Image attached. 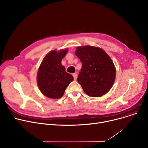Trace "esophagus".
I'll return each mask as SVG.
<instances>
[{"label":"esophagus","instance_id":"esophagus-1","mask_svg":"<svg viewBox=\"0 0 148 148\" xmlns=\"http://www.w3.org/2000/svg\"><path fill=\"white\" fill-rule=\"evenodd\" d=\"M73 77H74V80H76L77 79V74H75V73H74V74H73Z\"/></svg>","mask_w":148,"mask_h":148}]
</instances>
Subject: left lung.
Returning a JSON list of instances; mask_svg holds the SVG:
<instances>
[{"mask_svg": "<svg viewBox=\"0 0 148 148\" xmlns=\"http://www.w3.org/2000/svg\"><path fill=\"white\" fill-rule=\"evenodd\" d=\"M75 54L82 65L77 81L83 91L92 97L106 94L112 87L116 77L110 58L103 49L89 45L77 47Z\"/></svg>", "mask_w": 148, "mask_h": 148, "instance_id": "1", "label": "left lung"}]
</instances>
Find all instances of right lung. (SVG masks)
I'll list each match as a JSON object with an SVG mask.
<instances>
[{
	"label": "right lung",
	"mask_w": 148,
	"mask_h": 148,
	"mask_svg": "<svg viewBox=\"0 0 148 148\" xmlns=\"http://www.w3.org/2000/svg\"><path fill=\"white\" fill-rule=\"evenodd\" d=\"M67 49L51 51L49 53L39 68L37 74L38 85L42 94L49 98L59 99L63 96L65 89L74 78L65 71L61 61Z\"/></svg>",
	"instance_id": "right-lung-1"
}]
</instances>
